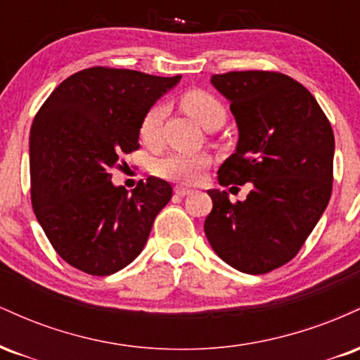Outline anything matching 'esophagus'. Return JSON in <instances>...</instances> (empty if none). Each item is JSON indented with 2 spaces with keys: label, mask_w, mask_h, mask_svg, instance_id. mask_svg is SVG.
<instances>
[{
  "label": "esophagus",
  "mask_w": 360,
  "mask_h": 360,
  "mask_svg": "<svg viewBox=\"0 0 360 360\" xmlns=\"http://www.w3.org/2000/svg\"><path fill=\"white\" fill-rule=\"evenodd\" d=\"M174 193L177 194V196L184 198V196H189V194L193 193V189L184 188V186H176V188H174Z\"/></svg>",
  "instance_id": "esophagus-1"
}]
</instances>
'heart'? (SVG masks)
Returning <instances> with one entry per match:
<instances>
[{
	"instance_id": "1",
	"label": "heart",
	"mask_w": 360,
	"mask_h": 360,
	"mask_svg": "<svg viewBox=\"0 0 360 360\" xmlns=\"http://www.w3.org/2000/svg\"><path fill=\"white\" fill-rule=\"evenodd\" d=\"M181 106L186 113L196 118L201 125L210 128L217 123H223L226 118V110L223 103L213 94L201 89H191L181 96ZM166 117V106L155 103L143 113L139 125V135L147 146H157L160 139V125ZM212 160L205 154H184V152H171L152 164V171L162 179L176 181L183 184H194L201 179Z\"/></svg>"
}]
</instances>
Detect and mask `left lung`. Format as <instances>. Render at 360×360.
Returning a JSON list of instances; mask_svg holds the SVG:
<instances>
[{
  "label": "left lung",
  "mask_w": 360,
  "mask_h": 360,
  "mask_svg": "<svg viewBox=\"0 0 360 360\" xmlns=\"http://www.w3.org/2000/svg\"><path fill=\"white\" fill-rule=\"evenodd\" d=\"M212 84L238 127L237 150L218 169V183H250L252 191L232 203L226 191L210 189L205 233L233 269L266 274L298 254L328 205L333 130L313 94L286 74L233 71L214 74Z\"/></svg>",
  "instance_id": "obj_1"
}]
</instances>
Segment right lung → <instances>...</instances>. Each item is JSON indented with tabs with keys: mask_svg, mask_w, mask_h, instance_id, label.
<instances>
[{
	"mask_svg": "<svg viewBox=\"0 0 360 360\" xmlns=\"http://www.w3.org/2000/svg\"><path fill=\"white\" fill-rule=\"evenodd\" d=\"M179 79L98 65L62 81L35 115L32 206L49 242L76 269L110 276L127 267L171 200L167 181L150 176L128 193L111 183V169L140 147L143 113Z\"/></svg>",
	"mask_w": 360,
	"mask_h": 360,
	"instance_id": "obj_1",
	"label": "right lung"
}]
</instances>
